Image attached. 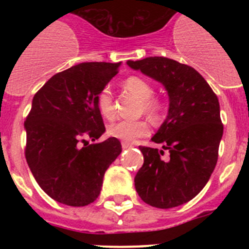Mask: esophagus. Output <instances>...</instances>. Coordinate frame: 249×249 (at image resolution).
<instances>
[{
  "instance_id": "obj_1",
  "label": "esophagus",
  "mask_w": 249,
  "mask_h": 249,
  "mask_svg": "<svg viewBox=\"0 0 249 249\" xmlns=\"http://www.w3.org/2000/svg\"><path fill=\"white\" fill-rule=\"evenodd\" d=\"M132 144L128 143V142H122V148L123 149H127V148H131Z\"/></svg>"
}]
</instances>
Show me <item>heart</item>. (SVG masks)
<instances>
[{"label": "heart", "mask_w": 249, "mask_h": 249, "mask_svg": "<svg viewBox=\"0 0 249 249\" xmlns=\"http://www.w3.org/2000/svg\"><path fill=\"white\" fill-rule=\"evenodd\" d=\"M124 89L136 97L143 101V109L152 118H158L160 113V105L157 101L152 100L155 94L153 86L147 80L138 76L128 77L123 82ZM97 108L100 113L107 120H111L114 116V105L112 92L109 89H101L97 94ZM109 136L124 142H135L137 138L144 137L149 133L148 123L143 120L138 121H118L112 123L108 127Z\"/></svg>", "instance_id": "b5f03b06"}]
</instances>
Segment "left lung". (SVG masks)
<instances>
[{"instance_id":"left-lung-1","label":"left lung","mask_w":249,"mask_h":249,"mask_svg":"<svg viewBox=\"0 0 249 249\" xmlns=\"http://www.w3.org/2000/svg\"><path fill=\"white\" fill-rule=\"evenodd\" d=\"M163 86L168 94V112L152 141L167 149L140 147L143 166L135 177V187L143 202L157 208L187 203L206 186L214 169L223 136L219 102L214 92L195 68L166 57L127 61Z\"/></svg>"}]
</instances>
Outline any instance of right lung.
I'll return each mask as SVG.
<instances>
[{
    "label": "right lung",
    "instance_id": "obj_1",
    "mask_svg": "<svg viewBox=\"0 0 249 249\" xmlns=\"http://www.w3.org/2000/svg\"><path fill=\"white\" fill-rule=\"evenodd\" d=\"M121 63H78L51 77L32 100L26 160L38 186L59 203L83 207L96 201L105 172L122 152L114 137L80 144L85 136L96 141L106 132L97 94Z\"/></svg>",
    "mask_w": 249,
    "mask_h": 249
}]
</instances>
